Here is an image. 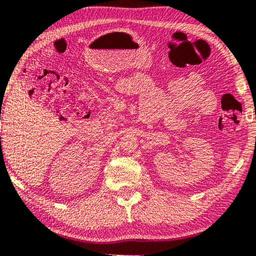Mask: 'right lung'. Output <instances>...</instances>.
<instances>
[{"label": "right lung", "instance_id": "obj_1", "mask_svg": "<svg viewBox=\"0 0 256 256\" xmlns=\"http://www.w3.org/2000/svg\"><path fill=\"white\" fill-rule=\"evenodd\" d=\"M1 148H2V146H1ZM1 152H2V150H1Z\"/></svg>", "mask_w": 256, "mask_h": 256}]
</instances>
